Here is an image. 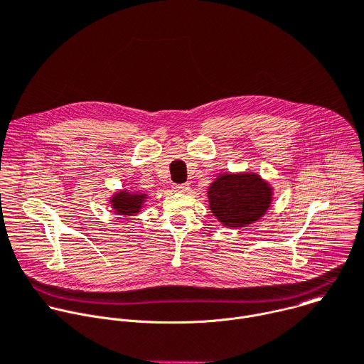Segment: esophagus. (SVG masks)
Masks as SVG:
<instances>
[{"label":"esophagus","mask_w":364,"mask_h":364,"mask_svg":"<svg viewBox=\"0 0 364 364\" xmlns=\"http://www.w3.org/2000/svg\"><path fill=\"white\" fill-rule=\"evenodd\" d=\"M173 188L177 193H187L190 190V186L188 184H176Z\"/></svg>","instance_id":"obj_1"}]
</instances>
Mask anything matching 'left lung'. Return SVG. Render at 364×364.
Returning <instances> with one entry per match:
<instances>
[{
    "instance_id": "8db88e82",
    "label": "left lung",
    "mask_w": 364,
    "mask_h": 364,
    "mask_svg": "<svg viewBox=\"0 0 364 364\" xmlns=\"http://www.w3.org/2000/svg\"><path fill=\"white\" fill-rule=\"evenodd\" d=\"M209 208L223 226L242 228L267 213L273 188L255 173L220 174L208 188Z\"/></svg>"
}]
</instances>
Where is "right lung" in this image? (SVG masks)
I'll list each match as a JSON object with an SVG mask.
<instances>
[{
	"instance_id": "right-lung-1",
	"label": "right lung",
	"mask_w": 364,
	"mask_h": 364,
	"mask_svg": "<svg viewBox=\"0 0 364 364\" xmlns=\"http://www.w3.org/2000/svg\"><path fill=\"white\" fill-rule=\"evenodd\" d=\"M146 199L148 197L145 193H136V191L134 193V191L122 190L112 196L110 205H112V209L114 210V213H117V215L134 216L141 212Z\"/></svg>"
}]
</instances>
